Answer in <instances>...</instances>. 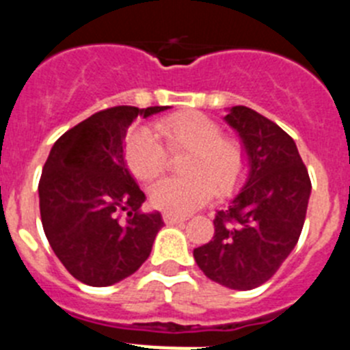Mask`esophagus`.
<instances>
[{
	"instance_id": "esophagus-1",
	"label": "esophagus",
	"mask_w": 350,
	"mask_h": 350,
	"mask_svg": "<svg viewBox=\"0 0 350 350\" xmlns=\"http://www.w3.org/2000/svg\"><path fill=\"white\" fill-rule=\"evenodd\" d=\"M163 221H165L166 224H178V222H184V221H187V219L178 217V215H173V213H165V215H163Z\"/></svg>"
}]
</instances>
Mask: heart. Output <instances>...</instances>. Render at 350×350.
I'll list each match as a JSON object with an SVG mask.
<instances>
[{"label": "heart", "mask_w": 350, "mask_h": 350, "mask_svg": "<svg viewBox=\"0 0 350 350\" xmlns=\"http://www.w3.org/2000/svg\"><path fill=\"white\" fill-rule=\"evenodd\" d=\"M170 154L187 152L182 163L185 177L168 178L150 189L156 208L184 215L212 200L231 196L242 185L249 170V154L243 142L222 135V126L200 112H182L161 119L154 135L138 131L128 138L124 157L138 180L156 182L163 177Z\"/></svg>", "instance_id": "b5f03b06"}]
</instances>
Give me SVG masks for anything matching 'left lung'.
<instances>
[{"label":"left lung","mask_w":350,"mask_h":350,"mask_svg":"<svg viewBox=\"0 0 350 350\" xmlns=\"http://www.w3.org/2000/svg\"><path fill=\"white\" fill-rule=\"evenodd\" d=\"M224 119L245 145L249 177L193 256L210 280L249 291L270 280L298 243L312 184L295 140L273 120L247 107H231Z\"/></svg>","instance_id":"8db88e82"}]
</instances>
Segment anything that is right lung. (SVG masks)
<instances>
[{"mask_svg": "<svg viewBox=\"0 0 350 350\" xmlns=\"http://www.w3.org/2000/svg\"><path fill=\"white\" fill-rule=\"evenodd\" d=\"M170 107H112L82 120L52 147L38 184L40 215L54 254L77 280L112 286L147 261L159 212H142L144 191L124 161L133 120Z\"/></svg>", "mask_w": 350, "mask_h": 350, "instance_id": "add662e5", "label": "right lung"}]
</instances>
